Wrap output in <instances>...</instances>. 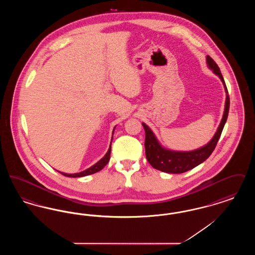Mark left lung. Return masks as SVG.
I'll list each match as a JSON object with an SVG mask.
<instances>
[{"label":"left lung","mask_w":255,"mask_h":255,"mask_svg":"<svg viewBox=\"0 0 255 255\" xmlns=\"http://www.w3.org/2000/svg\"><path fill=\"white\" fill-rule=\"evenodd\" d=\"M206 64L209 70H211L214 74H216L221 79L225 92H226V102H225V110L223 114L222 121L219 124L218 129L216 133H214L213 137L206 143V145L202 146L198 149L191 150V151H175L167 149L160 144L158 141L156 134L142 122V126L145 131V154L146 158L149 163L156 169L170 173V174H180L184 173L188 170L193 169L202 162H204L206 158H208L213 150L215 149L216 144L218 142L219 138L221 136L224 126L228 120L229 111H230V97L225 80L223 75L219 69L218 65L214 60L206 56Z\"/></svg>","instance_id":"obj_1"}]
</instances>
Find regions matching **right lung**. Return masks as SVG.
Listing matches in <instances>:
<instances>
[{
  "instance_id": "obj_1",
  "label": "right lung",
  "mask_w": 255,
  "mask_h": 255,
  "mask_svg": "<svg viewBox=\"0 0 255 255\" xmlns=\"http://www.w3.org/2000/svg\"><path fill=\"white\" fill-rule=\"evenodd\" d=\"M117 126H115L114 130H113V134H114V131L116 129ZM112 140H113V135H112V139H111V143H110L109 149L107 151V153L104 155V157L99 159L97 161V163H95L93 166L89 167L88 169L84 170V171H81L79 173H73V174H69V173H64V172H60L62 175L66 176V177H70V178H80V177H85L88 175H92V174H95L98 171H100L101 169H103V167L108 163V161L110 160V155H111V149H112Z\"/></svg>"
}]
</instances>
